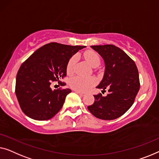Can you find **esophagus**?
Here are the masks:
<instances>
[{"label": "esophagus", "instance_id": "esophagus-1", "mask_svg": "<svg viewBox=\"0 0 159 159\" xmlns=\"http://www.w3.org/2000/svg\"><path fill=\"white\" fill-rule=\"evenodd\" d=\"M75 92L79 93V94L81 96V97H84V96L85 95V93H84V92H81V91H75Z\"/></svg>", "mask_w": 159, "mask_h": 159}]
</instances>
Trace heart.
Segmentation results:
<instances>
[{
  "instance_id": "1",
  "label": "heart",
  "mask_w": 159,
  "mask_h": 159,
  "mask_svg": "<svg viewBox=\"0 0 159 159\" xmlns=\"http://www.w3.org/2000/svg\"><path fill=\"white\" fill-rule=\"evenodd\" d=\"M84 57L87 60V62L91 65V66L96 67L98 66L100 63V57L95 51L93 50H87L84 53ZM78 60L77 55H74L70 58L67 65V73L69 75L72 74L74 70V66L75 62ZM97 79L95 77H84L80 75L72 78L70 80V86L72 89L79 91H86L91 88L97 84Z\"/></svg>"
}]
</instances>
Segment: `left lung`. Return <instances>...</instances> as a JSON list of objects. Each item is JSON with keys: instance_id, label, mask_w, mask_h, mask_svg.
I'll return each instance as SVG.
<instances>
[{"instance_id": "left-lung-1", "label": "left lung", "mask_w": 159, "mask_h": 159, "mask_svg": "<svg viewBox=\"0 0 159 159\" xmlns=\"http://www.w3.org/2000/svg\"><path fill=\"white\" fill-rule=\"evenodd\" d=\"M104 61V77L97 86L108 94L94 95V102L88 109L96 117L117 119L130 108L140 89L139 74L135 62L123 50L112 44L91 46Z\"/></svg>"}]
</instances>
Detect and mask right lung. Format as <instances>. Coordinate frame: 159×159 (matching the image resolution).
Wrapping results in <instances>:
<instances>
[{
	"label": "right lung",
	"instance_id": "obj_1",
	"mask_svg": "<svg viewBox=\"0 0 159 159\" xmlns=\"http://www.w3.org/2000/svg\"><path fill=\"white\" fill-rule=\"evenodd\" d=\"M84 48L51 42L36 50L22 63L16 75L15 91L26 116L35 120H48L60 110L71 90H52L50 84L66 76L71 57Z\"/></svg>",
	"mask_w": 159,
	"mask_h": 159
}]
</instances>
